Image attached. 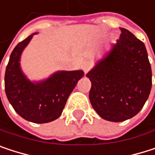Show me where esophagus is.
I'll list each match as a JSON object with an SVG mask.
<instances>
[{"label":"esophagus","instance_id":"1","mask_svg":"<svg viewBox=\"0 0 155 155\" xmlns=\"http://www.w3.org/2000/svg\"><path fill=\"white\" fill-rule=\"evenodd\" d=\"M90 68H91V64H90V62H88V61L85 62V63L82 65V68H83L85 74H87V73L88 72V70L90 69Z\"/></svg>","mask_w":155,"mask_h":155}]
</instances>
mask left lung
Returning <instances> with one entry per match:
<instances>
[{"label": "left lung", "mask_w": 155, "mask_h": 155, "mask_svg": "<svg viewBox=\"0 0 155 155\" xmlns=\"http://www.w3.org/2000/svg\"><path fill=\"white\" fill-rule=\"evenodd\" d=\"M87 74L89 100L103 119L122 122L136 116L152 88V69L143 42L126 29Z\"/></svg>", "instance_id": "8db88e82"}]
</instances>
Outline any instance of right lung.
I'll return each instance as SVG.
<instances>
[{
  "mask_svg": "<svg viewBox=\"0 0 155 155\" xmlns=\"http://www.w3.org/2000/svg\"><path fill=\"white\" fill-rule=\"evenodd\" d=\"M20 42L12 50L6 68L4 85L7 98L14 110L27 121L44 124L61 116L67 100L83 78L82 70L57 71L40 81H31L21 68L22 51L33 35Z\"/></svg>",
  "mask_w": 155,
  "mask_h": 155,
  "instance_id": "right-lung-1",
  "label": "right lung"
}]
</instances>
